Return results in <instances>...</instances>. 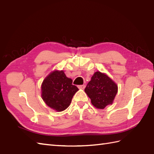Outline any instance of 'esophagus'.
Instances as JSON below:
<instances>
[{"label":"esophagus","instance_id":"obj_1","mask_svg":"<svg viewBox=\"0 0 154 154\" xmlns=\"http://www.w3.org/2000/svg\"><path fill=\"white\" fill-rule=\"evenodd\" d=\"M85 87H86L85 85H80V86H78V88L81 89V90H83V89L85 88Z\"/></svg>","mask_w":154,"mask_h":154}]
</instances>
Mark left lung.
Here are the masks:
<instances>
[{
	"label": "left lung",
	"instance_id": "left-lung-1",
	"mask_svg": "<svg viewBox=\"0 0 154 154\" xmlns=\"http://www.w3.org/2000/svg\"><path fill=\"white\" fill-rule=\"evenodd\" d=\"M117 90V84L100 72L94 73L84 90L92 105L100 109L112 103Z\"/></svg>",
	"mask_w": 154,
	"mask_h": 154
}]
</instances>
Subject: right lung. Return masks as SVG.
I'll return each instance as SVG.
<instances>
[{"label": "right lung", "mask_w": 154, "mask_h": 154, "mask_svg": "<svg viewBox=\"0 0 154 154\" xmlns=\"http://www.w3.org/2000/svg\"><path fill=\"white\" fill-rule=\"evenodd\" d=\"M78 88L63 70L54 71L43 80L42 96L45 103L57 111H62L70 105Z\"/></svg>", "instance_id": "1"}]
</instances>
